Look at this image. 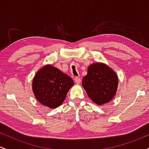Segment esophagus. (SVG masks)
<instances>
[{"label": "esophagus", "instance_id": "esophagus-1", "mask_svg": "<svg viewBox=\"0 0 149 149\" xmlns=\"http://www.w3.org/2000/svg\"><path fill=\"white\" fill-rule=\"evenodd\" d=\"M74 80H75V83H76V84H80V78L79 77H76V78H74Z\"/></svg>", "mask_w": 149, "mask_h": 149}]
</instances>
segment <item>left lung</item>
<instances>
[{"instance_id": "left-lung-1", "label": "left lung", "mask_w": 149, "mask_h": 149, "mask_svg": "<svg viewBox=\"0 0 149 149\" xmlns=\"http://www.w3.org/2000/svg\"><path fill=\"white\" fill-rule=\"evenodd\" d=\"M118 85L117 74L103 63H94L83 77L82 85L88 97L97 105H103L113 98Z\"/></svg>"}]
</instances>
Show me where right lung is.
I'll list each match as a JSON object with an SVG mask.
<instances>
[{"label":"right lung","mask_w":149,"mask_h":149,"mask_svg":"<svg viewBox=\"0 0 149 149\" xmlns=\"http://www.w3.org/2000/svg\"><path fill=\"white\" fill-rule=\"evenodd\" d=\"M73 84L74 82L71 77L48 64L38 70L35 75L32 89L40 104L55 109L63 103Z\"/></svg>","instance_id":"right-lung-1"}]
</instances>
